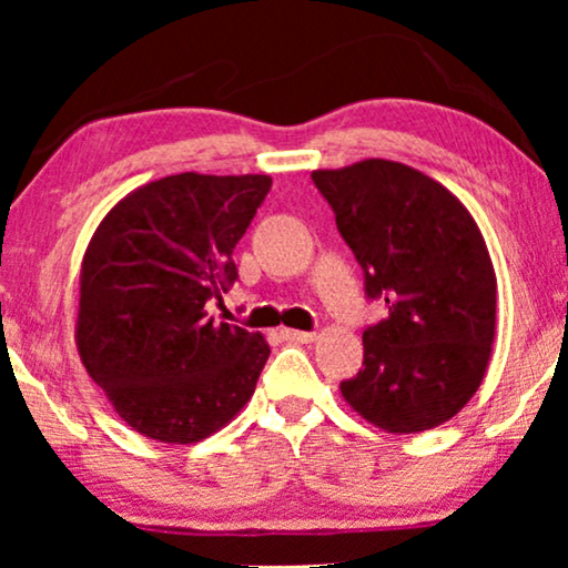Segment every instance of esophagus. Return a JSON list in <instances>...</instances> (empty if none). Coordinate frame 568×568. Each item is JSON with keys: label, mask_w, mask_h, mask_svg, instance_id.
Returning a JSON list of instances; mask_svg holds the SVG:
<instances>
[{"label": "esophagus", "mask_w": 568, "mask_h": 568, "mask_svg": "<svg viewBox=\"0 0 568 568\" xmlns=\"http://www.w3.org/2000/svg\"><path fill=\"white\" fill-rule=\"evenodd\" d=\"M282 338H284V341H292V344H313V341H315V333H307V331H294V328H284V331H282Z\"/></svg>", "instance_id": "obj_1"}]
</instances>
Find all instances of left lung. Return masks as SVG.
Returning <instances> with one entry per match:
<instances>
[{
    "instance_id": "left-lung-1",
    "label": "left lung",
    "mask_w": 568,
    "mask_h": 568,
    "mask_svg": "<svg viewBox=\"0 0 568 568\" xmlns=\"http://www.w3.org/2000/svg\"><path fill=\"white\" fill-rule=\"evenodd\" d=\"M313 181L359 261L367 297L387 307L364 331V367L341 395L390 434L449 422L484 383L496 333V274L476 220L403 162L313 170Z\"/></svg>"
}]
</instances>
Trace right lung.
Segmentation results:
<instances>
[{
	"instance_id": "right-lung-1",
	"label": "right lung",
	"mask_w": 568,
	"mask_h": 568,
	"mask_svg": "<svg viewBox=\"0 0 568 568\" xmlns=\"http://www.w3.org/2000/svg\"><path fill=\"white\" fill-rule=\"evenodd\" d=\"M268 175L181 173L139 185L98 224L80 268L77 352L131 429L193 445L235 418L271 348L214 323Z\"/></svg>"
}]
</instances>
